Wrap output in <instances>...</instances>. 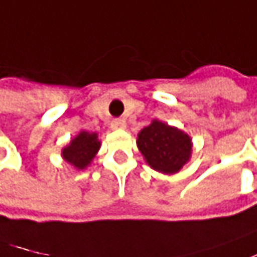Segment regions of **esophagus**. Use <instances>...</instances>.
Wrapping results in <instances>:
<instances>
[{
  "instance_id": "esophagus-1",
  "label": "esophagus",
  "mask_w": 257,
  "mask_h": 257,
  "mask_svg": "<svg viewBox=\"0 0 257 257\" xmlns=\"http://www.w3.org/2000/svg\"><path fill=\"white\" fill-rule=\"evenodd\" d=\"M126 126L125 120L123 119H113L111 122V128L112 129H123Z\"/></svg>"
}]
</instances>
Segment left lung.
I'll list each match as a JSON object with an SVG mask.
<instances>
[{
	"label": "left lung",
	"mask_w": 257,
	"mask_h": 257,
	"mask_svg": "<svg viewBox=\"0 0 257 257\" xmlns=\"http://www.w3.org/2000/svg\"><path fill=\"white\" fill-rule=\"evenodd\" d=\"M137 145L146 164L166 175L179 172L192 154L189 135L158 119L138 134Z\"/></svg>",
	"instance_id": "left-lung-1"
}]
</instances>
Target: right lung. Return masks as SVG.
Listing matches in <instances>:
<instances>
[{
	"mask_svg": "<svg viewBox=\"0 0 257 257\" xmlns=\"http://www.w3.org/2000/svg\"><path fill=\"white\" fill-rule=\"evenodd\" d=\"M99 148H101V142H99L96 134H93V132L89 134L86 131H81L69 142V145L62 149V158L68 164L82 171L92 162Z\"/></svg>",
	"mask_w": 257,
	"mask_h": 257,
	"instance_id": "1",
	"label": "right lung"
}]
</instances>
